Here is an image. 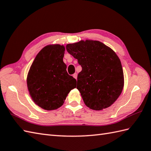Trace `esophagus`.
I'll return each mask as SVG.
<instances>
[{
    "label": "esophagus",
    "mask_w": 151,
    "mask_h": 151,
    "mask_svg": "<svg viewBox=\"0 0 151 151\" xmlns=\"http://www.w3.org/2000/svg\"><path fill=\"white\" fill-rule=\"evenodd\" d=\"M73 76L74 77V78H75V79H76V78H77V74H76V73H75V74H73Z\"/></svg>",
    "instance_id": "1"
}]
</instances>
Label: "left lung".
Instances as JSON below:
<instances>
[{"label": "left lung", "instance_id": "1", "mask_svg": "<svg viewBox=\"0 0 151 151\" xmlns=\"http://www.w3.org/2000/svg\"><path fill=\"white\" fill-rule=\"evenodd\" d=\"M66 50L82 66L76 88L84 104L95 111L110 107L120 95L124 85L123 69L117 55L97 40L69 44Z\"/></svg>", "mask_w": 151, "mask_h": 151}]
</instances>
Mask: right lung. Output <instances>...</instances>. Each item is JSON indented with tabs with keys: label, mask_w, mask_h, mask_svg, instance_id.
I'll return each mask as SVG.
<instances>
[{
	"label": "right lung",
	"mask_w": 151,
	"mask_h": 151,
	"mask_svg": "<svg viewBox=\"0 0 151 151\" xmlns=\"http://www.w3.org/2000/svg\"><path fill=\"white\" fill-rule=\"evenodd\" d=\"M65 47L59 44L48 45L42 49L31 64L27 86L35 104L45 110L61 107L76 80L68 75L63 62Z\"/></svg>",
	"instance_id": "1"
}]
</instances>
